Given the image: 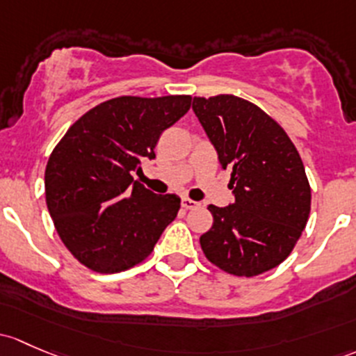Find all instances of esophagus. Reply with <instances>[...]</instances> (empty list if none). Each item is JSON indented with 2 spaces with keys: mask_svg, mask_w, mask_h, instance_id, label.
Returning a JSON list of instances; mask_svg holds the SVG:
<instances>
[{
  "mask_svg": "<svg viewBox=\"0 0 356 356\" xmlns=\"http://www.w3.org/2000/svg\"><path fill=\"white\" fill-rule=\"evenodd\" d=\"M182 207H184L186 209H194V208H200L201 203L189 200V197H182Z\"/></svg>",
  "mask_w": 356,
  "mask_h": 356,
  "instance_id": "34e87169",
  "label": "esophagus"
}]
</instances>
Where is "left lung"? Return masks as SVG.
I'll list each match as a JSON object with an SVG mask.
<instances>
[{
    "label": "left lung",
    "mask_w": 356,
    "mask_h": 356,
    "mask_svg": "<svg viewBox=\"0 0 356 356\" xmlns=\"http://www.w3.org/2000/svg\"><path fill=\"white\" fill-rule=\"evenodd\" d=\"M193 111L223 168L235 201L209 204L213 227L201 249L235 276H257L286 259L310 213V186L297 148L282 126L235 95L194 97Z\"/></svg>",
    "instance_id": "1"
}]
</instances>
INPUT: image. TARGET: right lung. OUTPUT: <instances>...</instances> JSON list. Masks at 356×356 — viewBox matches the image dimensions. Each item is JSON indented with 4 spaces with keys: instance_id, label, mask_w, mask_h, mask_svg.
<instances>
[{
    "instance_id": "add662e5",
    "label": "right lung",
    "mask_w": 356,
    "mask_h": 356,
    "mask_svg": "<svg viewBox=\"0 0 356 356\" xmlns=\"http://www.w3.org/2000/svg\"><path fill=\"white\" fill-rule=\"evenodd\" d=\"M191 107L189 95L118 97L66 131L46 167V203L63 244L97 273H119L149 256L177 216L181 197L133 179L155 159L160 134Z\"/></svg>"
}]
</instances>
